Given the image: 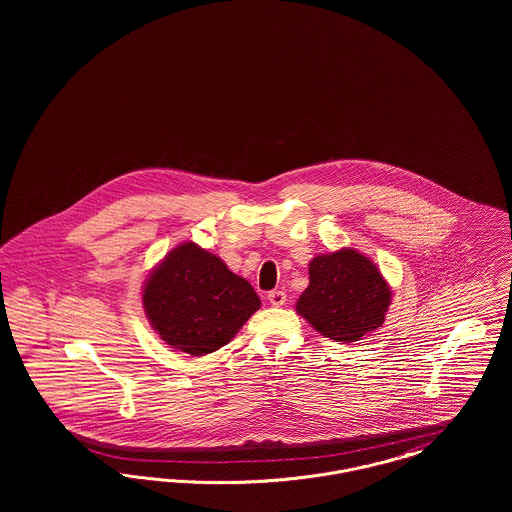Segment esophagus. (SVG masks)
<instances>
[{"label":"esophagus","mask_w":512,"mask_h":512,"mask_svg":"<svg viewBox=\"0 0 512 512\" xmlns=\"http://www.w3.org/2000/svg\"><path fill=\"white\" fill-rule=\"evenodd\" d=\"M267 299L272 307H282L286 303V293L282 290H272V292H268Z\"/></svg>","instance_id":"34e87169"}]
</instances>
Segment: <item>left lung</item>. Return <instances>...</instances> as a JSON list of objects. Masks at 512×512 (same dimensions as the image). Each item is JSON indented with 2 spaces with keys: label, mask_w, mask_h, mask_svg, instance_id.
I'll list each match as a JSON object with an SVG mask.
<instances>
[{
  "label": "left lung",
  "mask_w": 512,
  "mask_h": 512,
  "mask_svg": "<svg viewBox=\"0 0 512 512\" xmlns=\"http://www.w3.org/2000/svg\"><path fill=\"white\" fill-rule=\"evenodd\" d=\"M390 301L378 267L355 249H340L311 261L295 309L324 338L351 343L384 324Z\"/></svg>",
  "instance_id": "left-lung-1"
}]
</instances>
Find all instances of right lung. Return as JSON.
Segmentation results:
<instances>
[{
  "label": "right lung",
  "mask_w": 512,
  "mask_h": 512,
  "mask_svg": "<svg viewBox=\"0 0 512 512\" xmlns=\"http://www.w3.org/2000/svg\"><path fill=\"white\" fill-rule=\"evenodd\" d=\"M259 307L251 284L194 242L174 247L144 286L151 326L194 357L226 345Z\"/></svg>",
  "instance_id": "1"
}]
</instances>
